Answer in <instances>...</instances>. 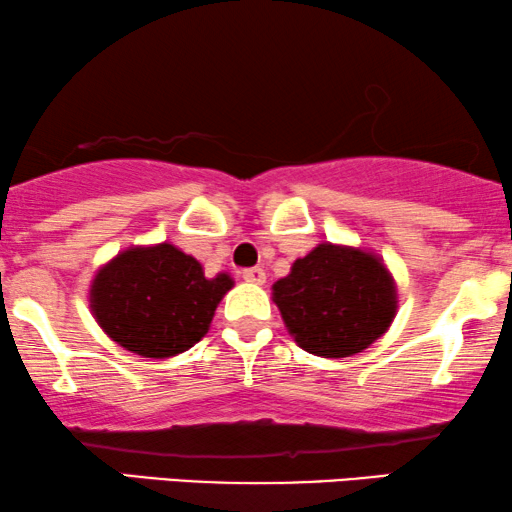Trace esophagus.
<instances>
[{
	"mask_svg": "<svg viewBox=\"0 0 512 512\" xmlns=\"http://www.w3.org/2000/svg\"><path fill=\"white\" fill-rule=\"evenodd\" d=\"M240 276H243V279L250 281V283H264V281H267V274H264V269H260V267L243 269V272H240Z\"/></svg>",
	"mask_w": 512,
	"mask_h": 512,
	"instance_id": "1",
	"label": "esophagus"
}]
</instances>
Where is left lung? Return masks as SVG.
<instances>
[{
  "label": "left lung",
  "mask_w": 512,
  "mask_h": 512,
  "mask_svg": "<svg viewBox=\"0 0 512 512\" xmlns=\"http://www.w3.org/2000/svg\"><path fill=\"white\" fill-rule=\"evenodd\" d=\"M274 303L295 343L312 355L362 353L389 329L396 286L379 257L322 243L274 283Z\"/></svg>",
  "instance_id": "8db88e82"
}]
</instances>
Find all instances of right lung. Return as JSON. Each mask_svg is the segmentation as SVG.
Wrapping results in <instances>:
<instances>
[{"mask_svg":"<svg viewBox=\"0 0 512 512\" xmlns=\"http://www.w3.org/2000/svg\"><path fill=\"white\" fill-rule=\"evenodd\" d=\"M233 281L207 279L202 264L174 245L131 248L100 269L90 288L97 324L112 341L143 357L193 348L212 324Z\"/></svg>","mask_w":512,"mask_h":512,"instance_id":"right-lung-1","label":"right lung"}]
</instances>
